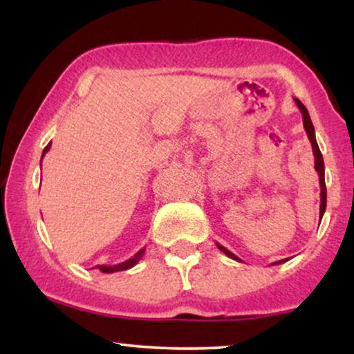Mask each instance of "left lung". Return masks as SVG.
I'll list each match as a JSON object with an SVG mask.
<instances>
[{"instance_id":"8db88e82","label":"left lung","mask_w":354,"mask_h":354,"mask_svg":"<svg viewBox=\"0 0 354 354\" xmlns=\"http://www.w3.org/2000/svg\"><path fill=\"white\" fill-rule=\"evenodd\" d=\"M295 103L301 111L303 114V125H304V130H306L308 133V138L309 142H311V147H313V153H314V169H316L317 174H319V185H321V207H319V216H324V212H326V206H327V188H326V177H324V159H322V154H321V149L317 147V142H316V132H314V125L311 122V118H309V113L308 109L304 108V104L299 101L298 98H293ZM217 248H219L222 253L225 256H229L230 259H235V261H241L239 256H235L232 251H229L225 248V246H222L219 243H216ZM288 259H280V261H275L270 266H275V264H282V263H287Z\"/></svg>"}]
</instances>
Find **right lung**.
I'll return each instance as SVG.
<instances>
[{"label":"right lung","mask_w":354,"mask_h":354,"mask_svg":"<svg viewBox=\"0 0 354 354\" xmlns=\"http://www.w3.org/2000/svg\"><path fill=\"white\" fill-rule=\"evenodd\" d=\"M50 148H51V143H48L46 148L43 149V153H41V159L45 158V154L48 151H50ZM143 254H145V248L140 250L138 253L135 254V256H132V258H130V259L124 261V263H119V264H114V266H96V268H98V270H101V272H104V274H113V272H119V270H127L130 268H133V266L137 264L140 259H142Z\"/></svg>","instance_id":"1"}]
</instances>
